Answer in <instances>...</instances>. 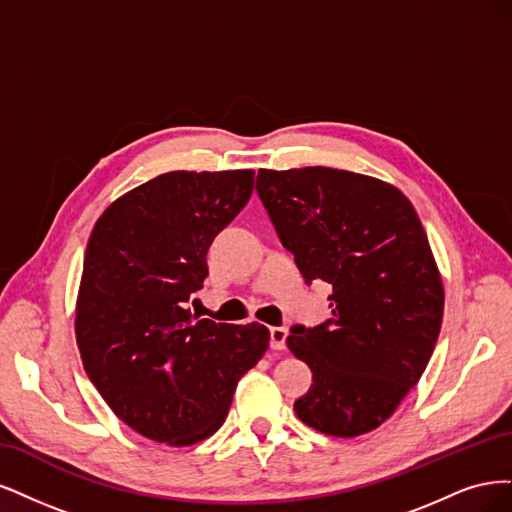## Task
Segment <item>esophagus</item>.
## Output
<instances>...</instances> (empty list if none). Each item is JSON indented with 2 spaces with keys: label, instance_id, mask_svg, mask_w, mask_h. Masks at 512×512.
Wrapping results in <instances>:
<instances>
[{
  "label": "esophagus",
  "instance_id": "esophagus-1",
  "mask_svg": "<svg viewBox=\"0 0 512 512\" xmlns=\"http://www.w3.org/2000/svg\"><path fill=\"white\" fill-rule=\"evenodd\" d=\"M270 346L274 351H283L287 346V329L285 327H270Z\"/></svg>",
  "mask_w": 512,
  "mask_h": 512
}]
</instances>
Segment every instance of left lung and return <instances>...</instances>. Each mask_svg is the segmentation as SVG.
<instances>
[{"mask_svg": "<svg viewBox=\"0 0 512 512\" xmlns=\"http://www.w3.org/2000/svg\"><path fill=\"white\" fill-rule=\"evenodd\" d=\"M257 193L308 283L334 287V317L287 336L312 370L293 408L327 436L372 432L419 383L442 325V276L417 210L385 180L323 166L259 170Z\"/></svg>", "mask_w": 512, "mask_h": 512, "instance_id": "8db88e82", "label": "left lung"}]
</instances>
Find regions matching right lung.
I'll use <instances>...</instances> for the list:
<instances>
[{"label":"right lung","instance_id":"1","mask_svg":"<svg viewBox=\"0 0 512 512\" xmlns=\"http://www.w3.org/2000/svg\"><path fill=\"white\" fill-rule=\"evenodd\" d=\"M253 170L168 172L97 219L76 298L82 366L140 436L191 447L223 425L240 378L268 351L266 325L191 315L208 246L249 202Z\"/></svg>","mask_w":512,"mask_h":512}]
</instances>
